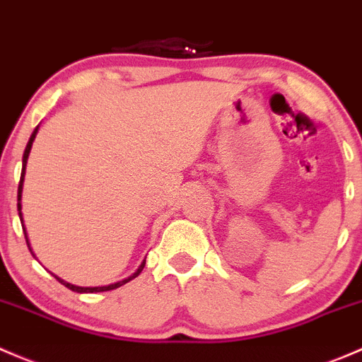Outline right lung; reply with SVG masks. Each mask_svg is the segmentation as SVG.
Returning a JSON list of instances; mask_svg holds the SVG:
<instances>
[{
  "mask_svg": "<svg viewBox=\"0 0 362 362\" xmlns=\"http://www.w3.org/2000/svg\"><path fill=\"white\" fill-rule=\"evenodd\" d=\"M36 132H38V129H35V132H33V136L29 137V143H28V146H25V151H24V156H22V174H21V182H18V193H17V209L18 211H21V197H22V181H24V173H25V163H28V156H29V151H31V146H33V141H35V137H36ZM18 216H21V221H22V212H18ZM24 233H25V228H24ZM28 242V240H25ZM28 247H29V242H28ZM144 263L146 262H143V264H141L139 268H137V272L134 275H130L129 279H125V281H120V282H115V284H110V286H100V288H80V286H73V284H69V282H64V281H61V279L59 277H55L57 279L59 282H61V284H64L66 288L68 289H71V291H76V293H100V291H111V289H117V288H120V286H124V284H127V282L129 281H132V279H136L137 275L141 274V272H143V268H144Z\"/></svg>",
  "mask_w": 362,
  "mask_h": 362,
  "instance_id": "1",
  "label": "right lung"
}]
</instances>
